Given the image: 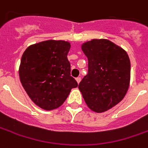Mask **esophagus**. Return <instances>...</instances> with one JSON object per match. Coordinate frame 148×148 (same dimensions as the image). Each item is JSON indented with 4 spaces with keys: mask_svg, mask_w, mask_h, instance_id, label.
Listing matches in <instances>:
<instances>
[{
    "mask_svg": "<svg viewBox=\"0 0 148 148\" xmlns=\"http://www.w3.org/2000/svg\"><path fill=\"white\" fill-rule=\"evenodd\" d=\"M76 81H77V82H78V83H79V82H80V81H81V78H80V77L76 78Z\"/></svg>",
    "mask_w": 148,
    "mask_h": 148,
    "instance_id": "obj_1",
    "label": "esophagus"
}]
</instances>
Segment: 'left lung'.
Listing matches in <instances>:
<instances>
[{
  "mask_svg": "<svg viewBox=\"0 0 148 148\" xmlns=\"http://www.w3.org/2000/svg\"><path fill=\"white\" fill-rule=\"evenodd\" d=\"M88 73L78 85L87 106L96 112L112 108L124 98L130 84V61L122 49L108 40L82 45Z\"/></svg>",
  "mask_w": 148,
  "mask_h": 148,
  "instance_id": "8db88e82",
  "label": "left lung"
}]
</instances>
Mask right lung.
<instances>
[{"label":"right lung","mask_w":148,"mask_h":148,"mask_svg":"<svg viewBox=\"0 0 148 148\" xmlns=\"http://www.w3.org/2000/svg\"><path fill=\"white\" fill-rule=\"evenodd\" d=\"M70 44L47 40L31 45L22 56L19 77L34 103L45 110L60 107L78 82L70 75Z\"/></svg>","instance_id":"obj_1"}]
</instances>
